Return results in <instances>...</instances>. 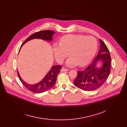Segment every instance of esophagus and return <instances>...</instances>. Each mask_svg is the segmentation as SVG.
Masks as SVG:
<instances>
[{
	"label": "esophagus",
	"instance_id": "obj_1",
	"mask_svg": "<svg viewBox=\"0 0 127 127\" xmlns=\"http://www.w3.org/2000/svg\"><path fill=\"white\" fill-rule=\"evenodd\" d=\"M69 70L67 69H66V68H62L61 69V72H64V71H68Z\"/></svg>",
	"mask_w": 127,
	"mask_h": 127
}]
</instances>
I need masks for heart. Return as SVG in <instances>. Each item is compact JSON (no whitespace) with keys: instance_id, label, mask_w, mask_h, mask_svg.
<instances>
[{"instance_id":"obj_1","label":"heart","mask_w":127,"mask_h":127,"mask_svg":"<svg viewBox=\"0 0 127 127\" xmlns=\"http://www.w3.org/2000/svg\"><path fill=\"white\" fill-rule=\"evenodd\" d=\"M97 49V42L92 36L67 34L60 40L59 45H54L53 52L56 60L62 63L69 54L71 57L66 62L68 67L78 65L83 67L94 58Z\"/></svg>"}]
</instances>
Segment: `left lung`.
Instances as JSON below:
<instances>
[{"instance_id":"left-lung-1","label":"left lung","mask_w":127,"mask_h":127,"mask_svg":"<svg viewBox=\"0 0 127 127\" xmlns=\"http://www.w3.org/2000/svg\"><path fill=\"white\" fill-rule=\"evenodd\" d=\"M99 51L93 63L84 70L77 72L75 85L85 91H93L99 88L107 80L111 72L110 52L100 39ZM101 65L98 66V64Z\"/></svg>"}]
</instances>
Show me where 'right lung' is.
Returning a JSON list of instances; mask_svg holds the SVG:
<instances>
[{
    "instance_id": "1",
    "label": "right lung",
    "mask_w": 127,
    "mask_h": 127,
    "mask_svg": "<svg viewBox=\"0 0 127 127\" xmlns=\"http://www.w3.org/2000/svg\"><path fill=\"white\" fill-rule=\"evenodd\" d=\"M55 32L54 31L45 30L33 33L23 43L19 51H20L22 46L25 43L33 39H42L46 41L52 42L53 40V35L55 33ZM61 68L62 67L59 65L52 66L44 78L38 83L34 84L28 83L23 80L18 71L17 74L21 81L28 89L33 93L40 94L47 91V90L50 89L54 86L56 81L57 76L60 72V70Z\"/></svg>"
}]
</instances>
